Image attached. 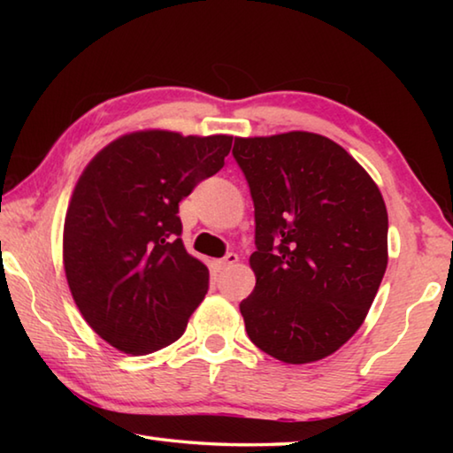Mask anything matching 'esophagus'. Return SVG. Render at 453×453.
Returning <instances> with one entry per match:
<instances>
[{
  "label": "esophagus",
  "mask_w": 453,
  "mask_h": 453,
  "mask_svg": "<svg viewBox=\"0 0 453 453\" xmlns=\"http://www.w3.org/2000/svg\"><path fill=\"white\" fill-rule=\"evenodd\" d=\"M237 259H240V257H237V254H234V251H229V254H226L224 257H221V259H218V267H219V270H226V267H229V265H234V264H237Z\"/></svg>",
  "instance_id": "1"
}]
</instances>
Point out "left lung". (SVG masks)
<instances>
[{"instance_id": "obj_1", "label": "left lung", "mask_w": 453, "mask_h": 453, "mask_svg": "<svg viewBox=\"0 0 453 453\" xmlns=\"http://www.w3.org/2000/svg\"><path fill=\"white\" fill-rule=\"evenodd\" d=\"M232 153L256 218L245 332L280 362H318L357 332L378 294L386 203L364 167L324 135L235 137Z\"/></svg>"}]
</instances>
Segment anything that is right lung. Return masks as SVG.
Here are the masks:
<instances>
[{"mask_svg":"<svg viewBox=\"0 0 453 453\" xmlns=\"http://www.w3.org/2000/svg\"><path fill=\"white\" fill-rule=\"evenodd\" d=\"M232 140L135 132L83 170L65 216L64 265L83 319L110 346L143 356L186 332L210 270L181 242L180 202L224 167Z\"/></svg>","mask_w":453,"mask_h":453,"instance_id":"obj_1","label":"right lung"}]
</instances>
